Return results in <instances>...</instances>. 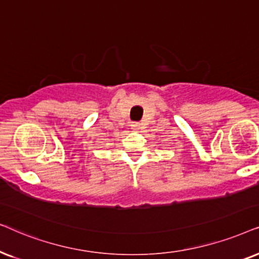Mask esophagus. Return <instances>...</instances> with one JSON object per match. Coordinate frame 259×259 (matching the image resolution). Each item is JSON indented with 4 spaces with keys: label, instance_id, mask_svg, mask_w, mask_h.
<instances>
[{
    "label": "esophagus",
    "instance_id": "obj_1",
    "mask_svg": "<svg viewBox=\"0 0 259 259\" xmlns=\"http://www.w3.org/2000/svg\"><path fill=\"white\" fill-rule=\"evenodd\" d=\"M134 130H140L141 129V123L140 122H133L132 124Z\"/></svg>",
    "mask_w": 259,
    "mask_h": 259
}]
</instances>
